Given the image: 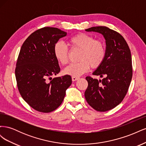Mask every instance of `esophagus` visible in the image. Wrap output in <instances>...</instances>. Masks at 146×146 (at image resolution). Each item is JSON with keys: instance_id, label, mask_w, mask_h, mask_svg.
Masks as SVG:
<instances>
[{"instance_id": "1", "label": "esophagus", "mask_w": 146, "mask_h": 146, "mask_svg": "<svg viewBox=\"0 0 146 146\" xmlns=\"http://www.w3.org/2000/svg\"><path fill=\"white\" fill-rule=\"evenodd\" d=\"M78 79H79V77H72V80L73 82L76 81V80H78Z\"/></svg>"}]
</instances>
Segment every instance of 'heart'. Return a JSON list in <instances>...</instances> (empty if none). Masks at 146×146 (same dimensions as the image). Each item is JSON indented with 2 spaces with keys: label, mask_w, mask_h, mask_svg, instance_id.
I'll return each mask as SVG.
<instances>
[{
  "label": "heart",
  "mask_w": 146,
  "mask_h": 146,
  "mask_svg": "<svg viewBox=\"0 0 146 146\" xmlns=\"http://www.w3.org/2000/svg\"><path fill=\"white\" fill-rule=\"evenodd\" d=\"M68 44L72 50H80L78 63L70 64L63 73L72 77H79L87 72L91 66L96 69L102 64L106 56L105 43L86 33H78L68 39ZM54 54L58 62L65 65L69 61V49L62 42H58L54 47Z\"/></svg>",
  "instance_id": "b5f03b06"
}]
</instances>
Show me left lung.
Wrapping results in <instances>:
<instances>
[{"instance_id":"1","label":"left lung","mask_w":146,"mask_h":146,"mask_svg":"<svg viewBox=\"0 0 146 146\" xmlns=\"http://www.w3.org/2000/svg\"><path fill=\"white\" fill-rule=\"evenodd\" d=\"M86 31L103 35L107 47L104 63L92 73L105 78L98 80L90 76L86 77L88 85L85 99L96 111H109L121 102L129 90L133 74L130 48L120 33L105 26L91 27Z\"/></svg>"}]
</instances>
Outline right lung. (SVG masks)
Here are the masks:
<instances>
[{
  "label": "right lung",
  "mask_w": 146,
  "mask_h": 146,
  "mask_svg": "<svg viewBox=\"0 0 146 146\" xmlns=\"http://www.w3.org/2000/svg\"><path fill=\"white\" fill-rule=\"evenodd\" d=\"M66 35L58 28L43 27L31 34L21 48L15 69L17 88L23 99L38 111H54L72 83L69 75L50 77L60 71L54 46Z\"/></svg>",
  "instance_id": "right-lung-1"
}]
</instances>
